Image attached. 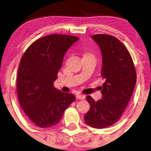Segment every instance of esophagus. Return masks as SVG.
<instances>
[{
	"mask_svg": "<svg viewBox=\"0 0 151 151\" xmlns=\"http://www.w3.org/2000/svg\"><path fill=\"white\" fill-rule=\"evenodd\" d=\"M76 97L77 99H84L85 98V96L83 94H80V93H77V94H76Z\"/></svg>",
	"mask_w": 151,
	"mask_h": 151,
	"instance_id": "1",
	"label": "esophagus"
}]
</instances>
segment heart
I'll list each match as a JSON object with an SVG mask.
<instances>
[{
  "label": "heart",
  "mask_w": 151,
  "mask_h": 151,
  "mask_svg": "<svg viewBox=\"0 0 151 151\" xmlns=\"http://www.w3.org/2000/svg\"><path fill=\"white\" fill-rule=\"evenodd\" d=\"M87 55H89V54H87Z\"/></svg>",
  "instance_id": "obj_1"
}]
</instances>
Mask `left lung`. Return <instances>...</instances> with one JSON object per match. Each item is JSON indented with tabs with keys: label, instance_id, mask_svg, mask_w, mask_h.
I'll list each match as a JSON object with an SVG mask.
<instances>
[{
	"label": "left lung",
	"instance_id": "left-lung-1",
	"mask_svg": "<svg viewBox=\"0 0 151 151\" xmlns=\"http://www.w3.org/2000/svg\"><path fill=\"white\" fill-rule=\"evenodd\" d=\"M91 38L101 50V76L105 82L101 99L94 101L91 96H86L90 109L84 121L91 127L104 129L119 121L125 111L134 89L136 73L129 52L117 38L103 34Z\"/></svg>",
	"mask_w": 151,
	"mask_h": 151
}]
</instances>
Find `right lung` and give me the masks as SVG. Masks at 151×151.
Instances as JSON below:
<instances>
[{
    "instance_id": "add662e5",
    "label": "right lung",
    "mask_w": 151,
    "mask_h": 151,
    "mask_svg": "<svg viewBox=\"0 0 151 151\" xmlns=\"http://www.w3.org/2000/svg\"><path fill=\"white\" fill-rule=\"evenodd\" d=\"M79 40L53 34L38 39L26 50L18 67L17 93L29 120L40 128L57 125L67 107L75 100L71 93L54 87L64 56Z\"/></svg>"
}]
</instances>
